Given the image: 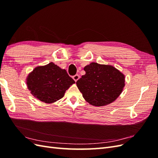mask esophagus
<instances>
[{"label": "esophagus", "instance_id": "34e87169", "mask_svg": "<svg viewBox=\"0 0 158 158\" xmlns=\"http://www.w3.org/2000/svg\"><path fill=\"white\" fill-rule=\"evenodd\" d=\"M73 78L74 79V80L75 81V82H76V81H78V80H79V78H80V76H79L78 74H76V75H74V76H73Z\"/></svg>", "mask_w": 158, "mask_h": 158}]
</instances>
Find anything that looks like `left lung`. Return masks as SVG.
I'll return each mask as SVG.
<instances>
[{"label":"left lung","mask_w":158,"mask_h":158,"mask_svg":"<svg viewBox=\"0 0 158 158\" xmlns=\"http://www.w3.org/2000/svg\"><path fill=\"white\" fill-rule=\"evenodd\" d=\"M85 75L76 85L85 101L94 106L113 102L125 87V75L111 65L92 63L85 66Z\"/></svg>","instance_id":"left-lung-1"}]
</instances>
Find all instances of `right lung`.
I'll return each instance as SVG.
<instances>
[{
	"instance_id": "obj_1",
	"label": "right lung",
	"mask_w": 158,
	"mask_h": 158,
	"mask_svg": "<svg viewBox=\"0 0 158 158\" xmlns=\"http://www.w3.org/2000/svg\"><path fill=\"white\" fill-rule=\"evenodd\" d=\"M75 81L64 69L53 63L37 66L26 78L27 88L31 94L46 103H52L63 98L66 90Z\"/></svg>"
}]
</instances>
